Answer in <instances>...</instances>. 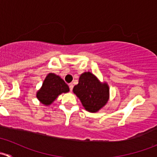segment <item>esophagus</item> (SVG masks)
Here are the masks:
<instances>
[{
  "instance_id": "1",
  "label": "esophagus",
  "mask_w": 157,
  "mask_h": 157,
  "mask_svg": "<svg viewBox=\"0 0 157 157\" xmlns=\"http://www.w3.org/2000/svg\"><path fill=\"white\" fill-rule=\"evenodd\" d=\"M69 87H70V90H71V91H72L73 88H74V85H73L72 83H70V84H69Z\"/></svg>"
}]
</instances>
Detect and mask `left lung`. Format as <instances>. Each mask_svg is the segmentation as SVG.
I'll return each mask as SVG.
<instances>
[{"label": "left lung", "mask_w": 157, "mask_h": 157, "mask_svg": "<svg viewBox=\"0 0 157 157\" xmlns=\"http://www.w3.org/2000/svg\"><path fill=\"white\" fill-rule=\"evenodd\" d=\"M82 105L88 112H98L109 99V86L106 82H101L90 71L84 72L79 77L78 84L73 89Z\"/></svg>", "instance_id": "1"}]
</instances>
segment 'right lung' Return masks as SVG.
<instances>
[{
	"instance_id": "add662e5",
	"label": "right lung",
	"mask_w": 157,
	"mask_h": 157,
	"mask_svg": "<svg viewBox=\"0 0 157 157\" xmlns=\"http://www.w3.org/2000/svg\"><path fill=\"white\" fill-rule=\"evenodd\" d=\"M69 91V86L60 76L49 73L41 88L36 92V97L41 103L48 106L55 102L59 95Z\"/></svg>"
}]
</instances>
